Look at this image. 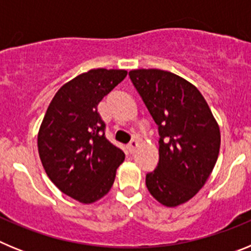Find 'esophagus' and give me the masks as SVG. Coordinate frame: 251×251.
I'll return each mask as SVG.
<instances>
[{
	"label": "esophagus",
	"mask_w": 251,
	"mask_h": 251,
	"mask_svg": "<svg viewBox=\"0 0 251 251\" xmlns=\"http://www.w3.org/2000/svg\"><path fill=\"white\" fill-rule=\"evenodd\" d=\"M127 148H128V151H129V153H134L136 152L137 148H138V142H137L136 139H133L129 145L127 146Z\"/></svg>",
	"instance_id": "esophagus-1"
}]
</instances>
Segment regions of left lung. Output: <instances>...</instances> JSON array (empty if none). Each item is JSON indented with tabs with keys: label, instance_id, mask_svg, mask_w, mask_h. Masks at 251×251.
Here are the masks:
<instances>
[{
	"label": "left lung",
	"instance_id": "8db88e82",
	"mask_svg": "<svg viewBox=\"0 0 251 251\" xmlns=\"http://www.w3.org/2000/svg\"><path fill=\"white\" fill-rule=\"evenodd\" d=\"M158 126L159 159L146 186L167 207L187 202L205 185L220 151V129L196 86L159 69L129 72Z\"/></svg>",
	"mask_w": 251,
	"mask_h": 251
}]
</instances>
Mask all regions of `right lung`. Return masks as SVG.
Here are the masks:
<instances>
[{
    "mask_svg": "<svg viewBox=\"0 0 251 251\" xmlns=\"http://www.w3.org/2000/svg\"><path fill=\"white\" fill-rule=\"evenodd\" d=\"M126 76V70L115 69L77 75L57 90L40 127L37 148L46 175L79 202L108 194L124 161L123 151L105 138L97 106Z\"/></svg>",
    "mask_w": 251,
    "mask_h": 251,
    "instance_id": "add662e5",
    "label": "right lung"
}]
</instances>
